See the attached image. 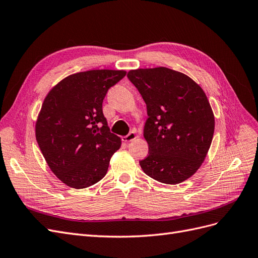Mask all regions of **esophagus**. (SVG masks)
Instances as JSON below:
<instances>
[{
	"mask_svg": "<svg viewBox=\"0 0 258 258\" xmlns=\"http://www.w3.org/2000/svg\"><path fill=\"white\" fill-rule=\"evenodd\" d=\"M136 138H137L136 132L135 131H131V132H129V134L126 137H123L122 140H123L124 142H131V141H134Z\"/></svg>",
	"mask_w": 258,
	"mask_h": 258,
	"instance_id": "34e87169",
	"label": "esophagus"
}]
</instances>
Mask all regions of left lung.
<instances>
[{
  "label": "left lung",
  "mask_w": 258,
  "mask_h": 258,
  "mask_svg": "<svg viewBox=\"0 0 258 258\" xmlns=\"http://www.w3.org/2000/svg\"><path fill=\"white\" fill-rule=\"evenodd\" d=\"M147 108L144 173L175 185L200 168L212 143L214 115L205 91L190 77L168 68L128 72Z\"/></svg>",
  "instance_id": "8db88e82"
}]
</instances>
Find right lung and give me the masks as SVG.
I'll list each match as a JSON object with an SVG mask.
<instances>
[{"label": "right lung", "instance_id": "obj_1", "mask_svg": "<svg viewBox=\"0 0 258 258\" xmlns=\"http://www.w3.org/2000/svg\"><path fill=\"white\" fill-rule=\"evenodd\" d=\"M126 72L91 70L72 74L46 96L35 124V137L50 170L76 189L102 179L121 140L107 127L102 103Z\"/></svg>", "mask_w": 258, "mask_h": 258}]
</instances>
